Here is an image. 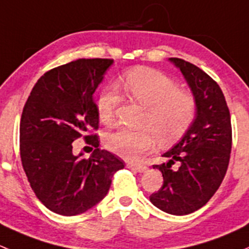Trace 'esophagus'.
Listing matches in <instances>:
<instances>
[{
  "mask_svg": "<svg viewBox=\"0 0 249 249\" xmlns=\"http://www.w3.org/2000/svg\"><path fill=\"white\" fill-rule=\"evenodd\" d=\"M125 166H127L128 169H132V170L138 171V173H143V171L147 169V166L146 165H142V164H134V163H128Z\"/></svg>",
  "mask_w": 249,
  "mask_h": 249,
  "instance_id": "obj_1",
  "label": "esophagus"
}]
</instances>
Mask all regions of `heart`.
<instances>
[{
	"label": "heart",
	"instance_id": "1",
	"mask_svg": "<svg viewBox=\"0 0 249 249\" xmlns=\"http://www.w3.org/2000/svg\"><path fill=\"white\" fill-rule=\"evenodd\" d=\"M125 93L133 102L145 107L142 129H120L106 138L111 152L128 160H137L155 147L170 145L188 130L198 111L193 93L180 89L178 83L162 71L138 68L125 74L122 80ZM121 96L116 87L102 89L96 101L99 121L111 124L115 121Z\"/></svg>",
	"mask_w": 249,
	"mask_h": 249
}]
</instances>
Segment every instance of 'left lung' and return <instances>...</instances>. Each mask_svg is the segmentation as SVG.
Returning <instances> with one entry per match:
<instances>
[{
  "label": "left lung",
  "instance_id": "1",
  "mask_svg": "<svg viewBox=\"0 0 249 249\" xmlns=\"http://www.w3.org/2000/svg\"><path fill=\"white\" fill-rule=\"evenodd\" d=\"M170 61L186 78L198 111L181 142L163 155L169 162L153 165L164 182L150 201L166 213L183 216L204 206L219 188L231 152V121L224 94L211 76L182 58Z\"/></svg>",
  "mask_w": 249,
  "mask_h": 249
}]
</instances>
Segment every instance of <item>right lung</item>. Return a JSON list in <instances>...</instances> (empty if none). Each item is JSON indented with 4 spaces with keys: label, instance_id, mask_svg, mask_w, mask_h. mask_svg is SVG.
Instances as JSON below:
<instances>
[{
    "label": "right lung",
    "instance_id": "add662e5",
    "mask_svg": "<svg viewBox=\"0 0 249 249\" xmlns=\"http://www.w3.org/2000/svg\"><path fill=\"white\" fill-rule=\"evenodd\" d=\"M111 58H79L38 79L22 110L20 157L32 191L50 211L75 216L98 204L124 160L98 148L99 119L93 93ZM84 136L95 151L72 155Z\"/></svg>",
    "mask_w": 249,
    "mask_h": 249
}]
</instances>
